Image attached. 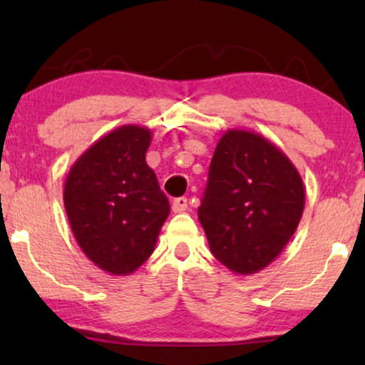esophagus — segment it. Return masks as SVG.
Wrapping results in <instances>:
<instances>
[{
  "label": "esophagus",
  "instance_id": "obj_1",
  "mask_svg": "<svg viewBox=\"0 0 365 365\" xmlns=\"http://www.w3.org/2000/svg\"><path fill=\"white\" fill-rule=\"evenodd\" d=\"M171 209H173V212H185L188 209V200L185 197H178V199L173 200V206H171Z\"/></svg>",
  "mask_w": 365,
  "mask_h": 365
}]
</instances>
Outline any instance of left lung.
Masks as SVG:
<instances>
[{
	"label": "left lung",
	"instance_id": "8db88e82",
	"mask_svg": "<svg viewBox=\"0 0 365 365\" xmlns=\"http://www.w3.org/2000/svg\"><path fill=\"white\" fill-rule=\"evenodd\" d=\"M304 206L302 177L282 149L255 132L226 130L197 211L217 261L245 276L269 266L295 233Z\"/></svg>",
	"mask_w": 365,
	"mask_h": 365
}]
</instances>
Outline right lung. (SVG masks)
<instances>
[{
    "label": "right lung",
    "instance_id": "right-lung-1",
    "mask_svg": "<svg viewBox=\"0 0 365 365\" xmlns=\"http://www.w3.org/2000/svg\"><path fill=\"white\" fill-rule=\"evenodd\" d=\"M153 133L123 125L96 140L66 175L63 202L75 240L98 267L130 274L149 259L170 215L145 163Z\"/></svg>",
    "mask_w": 365,
    "mask_h": 365
}]
</instances>
